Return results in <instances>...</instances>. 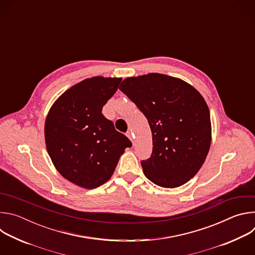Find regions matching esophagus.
Listing matches in <instances>:
<instances>
[{"label": "esophagus", "mask_w": 255, "mask_h": 255, "mask_svg": "<svg viewBox=\"0 0 255 255\" xmlns=\"http://www.w3.org/2000/svg\"><path fill=\"white\" fill-rule=\"evenodd\" d=\"M126 135H127V137H128V138H129V139H130V140H131V142H132V143H133V144H134V142H135V140H134V138H135V137H134V135H133V133H132V132H130V131H129V132H127V134H126Z\"/></svg>", "instance_id": "obj_1"}]
</instances>
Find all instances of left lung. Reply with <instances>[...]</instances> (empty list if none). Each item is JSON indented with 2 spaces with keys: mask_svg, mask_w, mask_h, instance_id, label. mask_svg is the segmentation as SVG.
<instances>
[{
  "mask_svg": "<svg viewBox=\"0 0 255 255\" xmlns=\"http://www.w3.org/2000/svg\"><path fill=\"white\" fill-rule=\"evenodd\" d=\"M122 91L147 118L152 133L151 156L142 160L153 184L177 188L202 167L211 145L207 103L191 85L160 74L127 78Z\"/></svg>",
  "mask_w": 255,
  "mask_h": 255,
  "instance_id": "obj_1",
  "label": "left lung"
}]
</instances>
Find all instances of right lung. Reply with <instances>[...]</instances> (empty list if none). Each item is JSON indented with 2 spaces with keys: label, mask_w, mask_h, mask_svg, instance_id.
I'll list each match as a JSON object with an SVG mask.
<instances>
[{
  "label": "right lung",
  "mask_w": 255,
  "mask_h": 255,
  "mask_svg": "<svg viewBox=\"0 0 255 255\" xmlns=\"http://www.w3.org/2000/svg\"><path fill=\"white\" fill-rule=\"evenodd\" d=\"M122 79L94 77L64 92L45 120L48 154L59 173L79 187L95 189L111 177L131 141L102 114Z\"/></svg>",
  "instance_id": "right-lung-1"
}]
</instances>
